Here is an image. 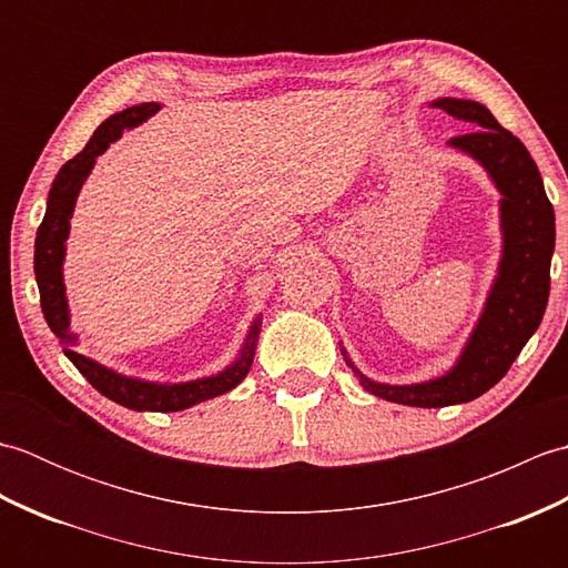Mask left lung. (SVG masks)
<instances>
[{
    "label": "left lung",
    "mask_w": 568,
    "mask_h": 568,
    "mask_svg": "<svg viewBox=\"0 0 568 568\" xmlns=\"http://www.w3.org/2000/svg\"><path fill=\"white\" fill-rule=\"evenodd\" d=\"M432 106L478 126L454 136L449 146L476 159L500 190L503 258L484 315L456 366L442 378L415 385L376 383L366 378L344 352L346 364L368 393L413 407H446L476 400L508 373L545 317L557 236L551 202L525 143L503 129L498 119L478 102L442 98Z\"/></svg>",
    "instance_id": "left-lung-1"
}]
</instances>
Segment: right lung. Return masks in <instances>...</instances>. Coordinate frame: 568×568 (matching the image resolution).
<instances>
[{
	"instance_id": "add662e5",
	"label": "right lung",
	"mask_w": 568,
	"mask_h": 568,
	"mask_svg": "<svg viewBox=\"0 0 568 568\" xmlns=\"http://www.w3.org/2000/svg\"><path fill=\"white\" fill-rule=\"evenodd\" d=\"M161 110V104L143 102L136 106H129L124 112H116L106 119L94 131L75 159H70L60 168L53 187L48 192V207L45 216L36 234V251H33V271L36 283H39L41 293V310L48 322V327L63 344L75 342V334H70V312H68V297L63 285V258H65V239L70 234V216L75 207L78 192L90 175L94 159L110 149V143L122 136L124 129H134L149 116ZM261 332V317L251 324V329L241 346V354L232 366L210 378L190 381V383H149L139 378H129L106 368L98 361L72 352L70 346H63V354L75 364V368L84 378L92 383L94 390H100L110 400L124 405L129 409H151V413H178V409L192 407L197 403L210 400V397L224 395L246 378V373L253 364V354H256V342Z\"/></svg>"
}]
</instances>
